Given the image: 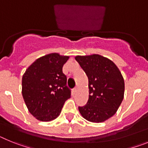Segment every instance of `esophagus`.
I'll list each match as a JSON object with an SVG mask.
<instances>
[{
	"label": "esophagus",
	"instance_id": "1",
	"mask_svg": "<svg viewBox=\"0 0 148 148\" xmlns=\"http://www.w3.org/2000/svg\"><path fill=\"white\" fill-rule=\"evenodd\" d=\"M77 91H78V88H77V87H75V88H74V89H73V92H74V94L77 93Z\"/></svg>",
	"mask_w": 148,
	"mask_h": 148
}]
</instances>
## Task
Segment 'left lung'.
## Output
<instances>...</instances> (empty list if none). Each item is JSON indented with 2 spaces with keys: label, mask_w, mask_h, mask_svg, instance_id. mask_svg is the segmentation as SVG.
Segmentation results:
<instances>
[{
  "label": "left lung",
  "mask_w": 148,
  "mask_h": 148,
  "mask_svg": "<svg viewBox=\"0 0 148 148\" xmlns=\"http://www.w3.org/2000/svg\"><path fill=\"white\" fill-rule=\"evenodd\" d=\"M78 63L88 79L89 96L87 103L79 106L85 119L101 123L115 115L124 94V80L118 67L98 54L77 56Z\"/></svg>",
  "instance_id": "8db88e82"
}]
</instances>
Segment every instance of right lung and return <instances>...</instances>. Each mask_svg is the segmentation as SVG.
I'll list each match as a JSON object with an SVG mask.
<instances>
[{"mask_svg":"<svg viewBox=\"0 0 148 148\" xmlns=\"http://www.w3.org/2000/svg\"><path fill=\"white\" fill-rule=\"evenodd\" d=\"M69 56L53 53L37 59L22 77V96L28 110L36 119L51 121L61 113L70 98L63 65Z\"/></svg>","mask_w":148,"mask_h":148,"instance_id":"add662e5","label":"right lung"}]
</instances>
